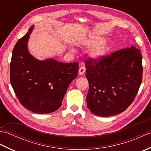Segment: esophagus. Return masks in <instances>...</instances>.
Returning <instances> with one entry per match:
<instances>
[{
	"mask_svg": "<svg viewBox=\"0 0 151 151\" xmlns=\"http://www.w3.org/2000/svg\"><path fill=\"white\" fill-rule=\"evenodd\" d=\"M86 71V67L84 66H82L79 68V70H78V73L80 75H82L83 74H84Z\"/></svg>",
	"mask_w": 151,
	"mask_h": 151,
	"instance_id": "34e87169",
	"label": "esophagus"
}]
</instances>
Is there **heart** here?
Wrapping results in <instances>:
<instances>
[{"label": "heart", "instance_id": "heart-1", "mask_svg": "<svg viewBox=\"0 0 151 151\" xmlns=\"http://www.w3.org/2000/svg\"><path fill=\"white\" fill-rule=\"evenodd\" d=\"M99 41V39H96L95 40H91L90 41H88V45H93L96 43V41ZM108 50V47L106 44L104 43H102L100 44H98L96 45L93 50H91V56L95 58H99L101 56H102L104 54L107 52Z\"/></svg>", "mask_w": 151, "mask_h": 151}]
</instances>
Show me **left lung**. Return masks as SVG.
<instances>
[{
	"instance_id": "1",
	"label": "left lung",
	"mask_w": 151,
	"mask_h": 151,
	"mask_svg": "<svg viewBox=\"0 0 151 151\" xmlns=\"http://www.w3.org/2000/svg\"><path fill=\"white\" fill-rule=\"evenodd\" d=\"M89 88L86 101L91 113L112 116L132 104L142 82V56L132 46L98 59L85 60Z\"/></svg>"
}]
</instances>
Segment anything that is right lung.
I'll list each match as a JSON object with an SVG mask.
<instances>
[{
	"label": "right lung",
	"mask_w": 151,
	"mask_h": 151,
	"mask_svg": "<svg viewBox=\"0 0 151 151\" xmlns=\"http://www.w3.org/2000/svg\"><path fill=\"white\" fill-rule=\"evenodd\" d=\"M34 26L13 49L10 83L18 100L34 113L49 114L62 104L70 83L78 73V62L64 63L50 58L40 61L28 52L27 43Z\"/></svg>",
	"instance_id": "right-lung-1"
}]
</instances>
